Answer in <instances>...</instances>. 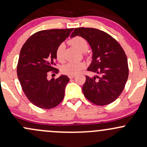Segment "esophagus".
<instances>
[{"label": "esophagus", "mask_w": 147, "mask_h": 147, "mask_svg": "<svg viewBox=\"0 0 147 147\" xmlns=\"http://www.w3.org/2000/svg\"><path fill=\"white\" fill-rule=\"evenodd\" d=\"M75 77V75H69V79H73Z\"/></svg>", "instance_id": "esophagus-1"}]
</instances>
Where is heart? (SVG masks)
Returning a JSON list of instances; mask_svg holds the SVG:
<instances>
[{"label": "heart", "mask_w": 147, "mask_h": 147, "mask_svg": "<svg viewBox=\"0 0 147 147\" xmlns=\"http://www.w3.org/2000/svg\"><path fill=\"white\" fill-rule=\"evenodd\" d=\"M69 44L73 46L74 47L77 48L78 50L82 52H85L89 48L87 41L82 36H75L71 38L69 41ZM64 49L65 45L63 44H60L57 48L56 55L57 59L59 61H63L64 60ZM84 65L83 63H75V62H69L66 63L62 67V71L63 73L67 74L68 75H75L78 74L84 67Z\"/></svg>", "instance_id": "b5f03b06"}]
</instances>
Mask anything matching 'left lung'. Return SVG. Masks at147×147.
Segmentation results:
<instances>
[{"label": "left lung", "mask_w": 147, "mask_h": 147, "mask_svg": "<svg viewBox=\"0 0 147 147\" xmlns=\"http://www.w3.org/2000/svg\"><path fill=\"white\" fill-rule=\"evenodd\" d=\"M76 36L85 38L92 48V61L87 70L100 75L86 76L82 86L84 96L98 106L111 103L121 94L129 75L124 50L115 38L99 29L79 27L70 37Z\"/></svg>", "instance_id": "8db88e82"}]
</instances>
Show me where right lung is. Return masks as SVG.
I'll return each instance as SVG.
<instances>
[{"label":"right lung","mask_w":147,"mask_h":147,"mask_svg":"<svg viewBox=\"0 0 147 147\" xmlns=\"http://www.w3.org/2000/svg\"><path fill=\"white\" fill-rule=\"evenodd\" d=\"M73 29L42 30L32 35L22 48L17 72L27 98L38 108L53 109L63 101L68 77L61 75L49 80V72L58 73L55 65L57 48Z\"/></svg>","instance_id":"right-lung-1"}]
</instances>
